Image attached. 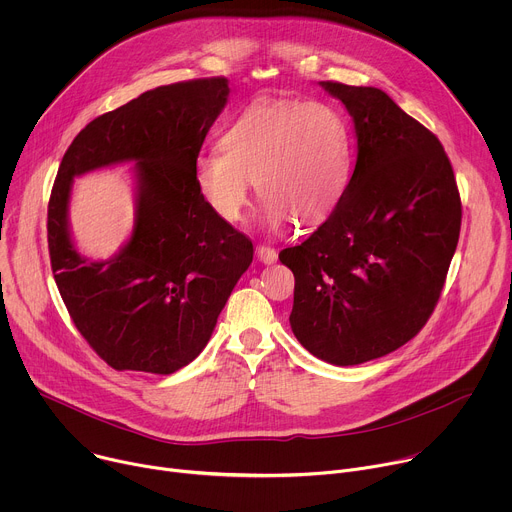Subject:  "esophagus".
<instances>
[{
	"mask_svg": "<svg viewBox=\"0 0 512 512\" xmlns=\"http://www.w3.org/2000/svg\"><path fill=\"white\" fill-rule=\"evenodd\" d=\"M255 255H257V259H259L261 263H265V265H271V263L277 261V251L271 249V247H267V245H259V247L255 249Z\"/></svg>",
	"mask_w": 512,
	"mask_h": 512,
	"instance_id": "obj_1",
	"label": "esophagus"
}]
</instances>
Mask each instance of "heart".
Here are the masks:
<instances>
[{
  "instance_id": "obj_1",
  "label": "heart",
  "mask_w": 512,
  "mask_h": 512,
  "mask_svg": "<svg viewBox=\"0 0 512 512\" xmlns=\"http://www.w3.org/2000/svg\"><path fill=\"white\" fill-rule=\"evenodd\" d=\"M221 154L194 162L204 204L225 223H239L251 196L261 200L263 225L291 218L312 225L338 204L350 172V139L342 115L326 103L259 99L218 139Z\"/></svg>"
}]
</instances>
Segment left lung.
<instances>
[{
  "label": "left lung",
  "instance_id": "obj_1",
  "mask_svg": "<svg viewBox=\"0 0 512 512\" xmlns=\"http://www.w3.org/2000/svg\"><path fill=\"white\" fill-rule=\"evenodd\" d=\"M320 87L354 121L356 164L330 216L279 261L296 277L289 324L300 344L350 367L425 326L458 247L462 202L440 139L385 91Z\"/></svg>",
  "mask_w": 512,
  "mask_h": 512
}]
</instances>
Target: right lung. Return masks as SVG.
Returning a JSON list of instances; mask_svg holds the SVG:
<instances>
[{"label":"right lung","instance_id":"right-lung-1","mask_svg":"<svg viewBox=\"0 0 512 512\" xmlns=\"http://www.w3.org/2000/svg\"><path fill=\"white\" fill-rule=\"evenodd\" d=\"M229 93L223 77L145 91L93 119L60 162L48 202L54 279L72 322L115 371L186 367L253 261L251 239L221 221L194 182V162ZM119 163L134 164V231L113 258L95 262L71 241V182Z\"/></svg>","mask_w":512,"mask_h":512}]
</instances>
